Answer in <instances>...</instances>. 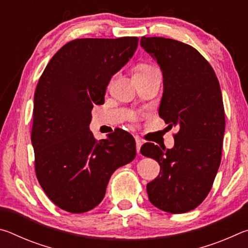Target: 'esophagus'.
<instances>
[{
    "label": "esophagus",
    "mask_w": 248,
    "mask_h": 248,
    "mask_svg": "<svg viewBox=\"0 0 248 248\" xmlns=\"http://www.w3.org/2000/svg\"><path fill=\"white\" fill-rule=\"evenodd\" d=\"M136 145H137V153L140 155V149L142 145V140L140 139L139 137H136Z\"/></svg>",
    "instance_id": "esophagus-1"
}]
</instances>
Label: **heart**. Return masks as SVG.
Here are the masks:
<instances>
[{
	"label": "heart",
	"mask_w": 248,
	"mask_h": 248,
	"mask_svg": "<svg viewBox=\"0 0 248 248\" xmlns=\"http://www.w3.org/2000/svg\"><path fill=\"white\" fill-rule=\"evenodd\" d=\"M152 70H155V68H153V66H151L149 64H140L136 68V72H134V74H144V73L150 72V71ZM129 119L131 121H137L138 117L134 114H131L129 117Z\"/></svg>",
	"instance_id": "heart-1"
}]
</instances>
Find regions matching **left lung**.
Returning a JSON list of instances; mask_svg holds the SVG:
<instances>
[{"label":"left lung","instance_id":"1","mask_svg":"<svg viewBox=\"0 0 248 248\" xmlns=\"http://www.w3.org/2000/svg\"><path fill=\"white\" fill-rule=\"evenodd\" d=\"M140 45L163 72L158 115L169 127H179L173 149L151 142L141 146V153L161 166L146 191L163 211H191L211 190L221 163L225 116L220 84L212 66L189 45L163 37H142Z\"/></svg>","mask_w":248,"mask_h":248}]
</instances>
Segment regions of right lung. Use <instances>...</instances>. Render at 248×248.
<instances>
[{
	"instance_id": "1",
	"label": "right lung",
	"mask_w": 248,
	"mask_h": 248,
	"mask_svg": "<svg viewBox=\"0 0 248 248\" xmlns=\"http://www.w3.org/2000/svg\"><path fill=\"white\" fill-rule=\"evenodd\" d=\"M138 43V37L69 41L37 84L31 128L35 171L48 198L64 211L94 209L112 173L136 157L129 132L117 128L97 141L89 125L94 105L104 104L109 81L132 58Z\"/></svg>"
}]
</instances>
